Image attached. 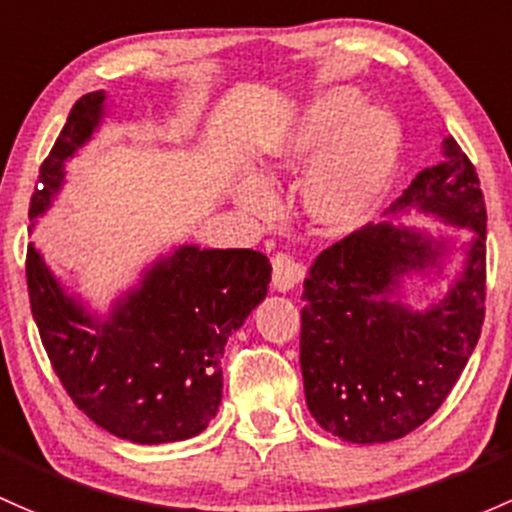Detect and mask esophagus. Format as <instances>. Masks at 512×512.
Masks as SVG:
<instances>
[{"instance_id":"1","label":"esophagus","mask_w":512,"mask_h":512,"mask_svg":"<svg viewBox=\"0 0 512 512\" xmlns=\"http://www.w3.org/2000/svg\"><path fill=\"white\" fill-rule=\"evenodd\" d=\"M304 279V267L299 262H294L292 255H284L277 252L272 257V287L277 292H289L294 289V284H299Z\"/></svg>"}]
</instances>
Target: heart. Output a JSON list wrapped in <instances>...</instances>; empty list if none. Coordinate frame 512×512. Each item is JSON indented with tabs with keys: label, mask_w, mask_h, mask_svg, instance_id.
<instances>
[{
	"label": "heart",
	"mask_w": 512,
	"mask_h": 512,
	"mask_svg": "<svg viewBox=\"0 0 512 512\" xmlns=\"http://www.w3.org/2000/svg\"><path fill=\"white\" fill-rule=\"evenodd\" d=\"M400 137L383 107L368 105L358 90L338 85L311 100L265 144L262 176L299 171L311 160L301 184V203L316 228L346 235L363 228L390 191ZM245 211L267 215L272 191L255 176L235 188Z\"/></svg>",
	"instance_id": "b5f03b06"
}]
</instances>
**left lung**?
Wrapping results in <instances>:
<instances>
[{
  "mask_svg": "<svg viewBox=\"0 0 512 512\" xmlns=\"http://www.w3.org/2000/svg\"><path fill=\"white\" fill-rule=\"evenodd\" d=\"M390 206L469 228L461 270L422 309L405 282L441 277L454 240L395 220L365 225L316 257L304 282L299 363L309 412L351 444L402 439L427 422L464 373L486 314V203L454 137Z\"/></svg>",
  "mask_w": 512,
  "mask_h": 512,
  "instance_id": "1",
  "label": "left lung"
}]
</instances>
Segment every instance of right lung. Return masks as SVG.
<instances>
[{"label":"right lung","mask_w":512,"mask_h":512,"mask_svg":"<svg viewBox=\"0 0 512 512\" xmlns=\"http://www.w3.org/2000/svg\"><path fill=\"white\" fill-rule=\"evenodd\" d=\"M105 107V90L73 105L41 164L31 220L53 206L68 159L98 132ZM270 279L262 252L179 245L98 314L63 287L34 242L26 252L31 314L53 370L78 410L134 444L184 441L208 427L223 397L225 343L267 297Z\"/></svg>","instance_id":"right-lung-1"}]
</instances>
